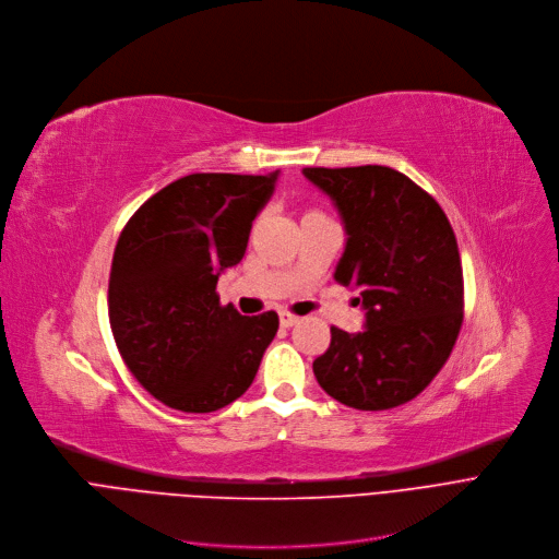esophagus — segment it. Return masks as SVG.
Instances as JSON below:
<instances>
[{
    "instance_id": "obj_1",
    "label": "esophagus",
    "mask_w": 559,
    "mask_h": 559,
    "mask_svg": "<svg viewBox=\"0 0 559 559\" xmlns=\"http://www.w3.org/2000/svg\"><path fill=\"white\" fill-rule=\"evenodd\" d=\"M298 321H300V318H298L296 313L280 311V323H282V328H294Z\"/></svg>"
}]
</instances>
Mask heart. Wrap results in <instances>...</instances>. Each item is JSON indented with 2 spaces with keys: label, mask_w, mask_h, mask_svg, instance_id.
<instances>
[{
  "label": "heart",
  "mask_w": 559,
  "mask_h": 559,
  "mask_svg": "<svg viewBox=\"0 0 559 559\" xmlns=\"http://www.w3.org/2000/svg\"><path fill=\"white\" fill-rule=\"evenodd\" d=\"M316 218H328L321 209H307L300 221H316Z\"/></svg>",
  "instance_id": "1"
}]
</instances>
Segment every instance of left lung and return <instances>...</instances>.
Instances as JSON below:
<instances>
[{
    "label": "left lung",
    "instance_id": "8db88e82",
    "mask_svg": "<svg viewBox=\"0 0 559 559\" xmlns=\"http://www.w3.org/2000/svg\"><path fill=\"white\" fill-rule=\"evenodd\" d=\"M336 202L348 243L334 280L359 288L364 332L332 325L313 376L334 401L361 412L401 407L428 386L464 321V275L439 202L386 166L305 168Z\"/></svg>",
    "mask_w": 559,
    "mask_h": 559
}]
</instances>
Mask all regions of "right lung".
Returning <instances> with one entry per match:
<instances>
[{
    "label": "right lung",
    "mask_w": 559,
    "mask_h": 559,
    "mask_svg": "<svg viewBox=\"0 0 559 559\" xmlns=\"http://www.w3.org/2000/svg\"><path fill=\"white\" fill-rule=\"evenodd\" d=\"M275 177L186 175L143 202L120 231L109 323L131 376L158 403L206 414L252 384L280 318L221 305L216 284L243 259Z\"/></svg>",
    "instance_id": "add662e5"
}]
</instances>
